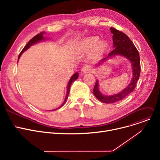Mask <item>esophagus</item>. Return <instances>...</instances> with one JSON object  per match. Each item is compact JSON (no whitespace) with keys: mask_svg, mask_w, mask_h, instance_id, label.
<instances>
[{"mask_svg":"<svg viewBox=\"0 0 160 160\" xmlns=\"http://www.w3.org/2000/svg\"><path fill=\"white\" fill-rule=\"evenodd\" d=\"M91 69L89 66H84L82 68V69L80 71V74H82V75H83V74L91 72Z\"/></svg>","mask_w":160,"mask_h":160,"instance_id":"obj_1","label":"esophagus"}]
</instances>
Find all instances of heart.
I'll list each match as a JSON object with an SVG mask.
<instances>
[{"label": "heart", "instance_id": "1", "mask_svg": "<svg viewBox=\"0 0 160 160\" xmlns=\"http://www.w3.org/2000/svg\"><path fill=\"white\" fill-rule=\"evenodd\" d=\"M108 47L106 42L99 40L98 36H91L83 38L78 45L79 49L84 52L92 51V57L95 58H99Z\"/></svg>", "mask_w": 160, "mask_h": 160}]
</instances>
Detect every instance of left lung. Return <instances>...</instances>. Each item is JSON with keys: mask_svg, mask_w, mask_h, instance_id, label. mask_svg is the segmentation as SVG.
Segmentation results:
<instances>
[{"mask_svg": "<svg viewBox=\"0 0 160 160\" xmlns=\"http://www.w3.org/2000/svg\"><path fill=\"white\" fill-rule=\"evenodd\" d=\"M111 31L113 34L112 39L114 49L109 53L107 57L100 60L101 63H100L99 65L102 64V63L105 62L106 59L111 57L113 55H120L127 57L131 62L133 69V76L131 83L127 87V88L123 90L121 92L113 96H111V97H109V96L108 97V96L105 97V96H103L100 92L98 90V82L97 80V83L94 85L93 93L98 100L105 103H111L120 101L126 97L127 95L131 93L136 88V83L140 75L141 70L139 52H138L136 48L134 45L133 42L130 40L128 36L121 31L111 27Z\"/></svg>", "mask_w": 160, "mask_h": 160, "instance_id": "8db88e82", "label": "left lung"}]
</instances>
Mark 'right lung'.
<instances>
[{
  "label": "right lung",
  "instance_id": "right-lung-1",
  "mask_svg": "<svg viewBox=\"0 0 160 160\" xmlns=\"http://www.w3.org/2000/svg\"><path fill=\"white\" fill-rule=\"evenodd\" d=\"M44 31L41 32V33L37 34L36 36H35L33 38H32L28 42V43L25 46V47L23 48V49L22 50V51H21L20 53L19 54L18 57V58H20V55H22V53L24 51H25L27 49H28L31 46H32L33 44L37 43V42H38V41L41 40H42V39H44V37H43V34H44ZM78 72H77V73H75V74H74L72 76V77L71 78V79H70V80H69V83H68V90H67V94H66V99H65L64 102H63V104L60 106V107L59 108H60L61 107H62V106H63V105H64V103H66V100H67V99H68V98L69 93V90H70V88H71V84H72V83L74 80H76L78 78ZM59 108H58V109H59Z\"/></svg>",
  "mask_w": 160,
  "mask_h": 160
}]
</instances>
